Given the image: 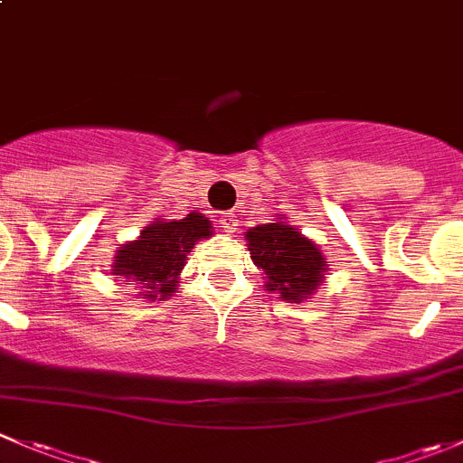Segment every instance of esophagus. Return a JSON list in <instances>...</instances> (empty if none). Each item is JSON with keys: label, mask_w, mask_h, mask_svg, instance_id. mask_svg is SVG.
<instances>
[{"label": "esophagus", "mask_w": 463, "mask_h": 463, "mask_svg": "<svg viewBox=\"0 0 463 463\" xmlns=\"http://www.w3.org/2000/svg\"><path fill=\"white\" fill-rule=\"evenodd\" d=\"M237 222H240V219H237L235 213H222V214H219V226H222V231L228 232V235L237 231Z\"/></svg>", "instance_id": "34e87169"}]
</instances>
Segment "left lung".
Segmentation results:
<instances>
[{"label": "left lung", "instance_id": "left-lung-1", "mask_svg": "<svg viewBox=\"0 0 463 463\" xmlns=\"http://www.w3.org/2000/svg\"><path fill=\"white\" fill-rule=\"evenodd\" d=\"M250 260L264 270V288L284 302L309 300L325 282L329 261L316 241L302 235L284 214L246 231Z\"/></svg>", "mask_w": 463, "mask_h": 463}]
</instances>
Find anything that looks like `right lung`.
I'll return each instance as SVG.
<instances>
[{"label": "right lung", "instance_id": "right-lung-1", "mask_svg": "<svg viewBox=\"0 0 463 463\" xmlns=\"http://www.w3.org/2000/svg\"><path fill=\"white\" fill-rule=\"evenodd\" d=\"M208 237H213V223L197 210L184 219H154L137 240L118 246L109 264L111 275L123 284H138V296L145 300H167L179 288L188 253Z\"/></svg>", "mask_w": 463, "mask_h": 463}]
</instances>
